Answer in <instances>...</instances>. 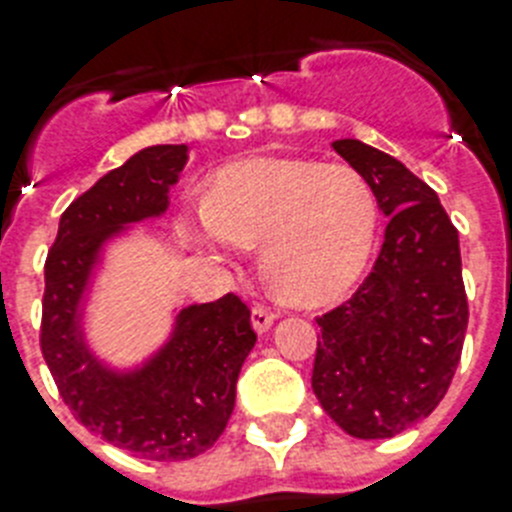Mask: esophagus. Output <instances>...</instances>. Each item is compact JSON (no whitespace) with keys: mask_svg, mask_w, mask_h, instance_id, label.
I'll list each match as a JSON object with an SVG mask.
<instances>
[{"mask_svg":"<svg viewBox=\"0 0 512 512\" xmlns=\"http://www.w3.org/2000/svg\"><path fill=\"white\" fill-rule=\"evenodd\" d=\"M273 320H276V312H273L270 307H265V304H257V307L252 309V325H255L257 333H265V330H270Z\"/></svg>","mask_w":512,"mask_h":512,"instance_id":"esophagus-1","label":"esophagus"}]
</instances>
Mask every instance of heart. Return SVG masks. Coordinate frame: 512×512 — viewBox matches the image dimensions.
<instances>
[{
  "label": "heart",
  "mask_w": 512,
  "mask_h": 512,
  "mask_svg": "<svg viewBox=\"0 0 512 512\" xmlns=\"http://www.w3.org/2000/svg\"><path fill=\"white\" fill-rule=\"evenodd\" d=\"M377 226L380 205L359 171L273 156L223 166L203 208L179 221L210 252L263 247L270 291L294 307L341 299L367 268Z\"/></svg>",
  "instance_id": "obj_1"
}]
</instances>
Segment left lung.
I'll return each mask as SVG.
<instances>
[{
	"label": "left lung",
	"instance_id": "1",
	"mask_svg": "<svg viewBox=\"0 0 512 512\" xmlns=\"http://www.w3.org/2000/svg\"><path fill=\"white\" fill-rule=\"evenodd\" d=\"M333 148L390 221L372 273L349 302L317 317L312 390L343 432L385 440L437 409L461 362L468 299L458 229L401 161L359 140Z\"/></svg>",
	"mask_w": 512,
	"mask_h": 512
}]
</instances>
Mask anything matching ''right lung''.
<instances>
[{
  "mask_svg": "<svg viewBox=\"0 0 512 512\" xmlns=\"http://www.w3.org/2000/svg\"><path fill=\"white\" fill-rule=\"evenodd\" d=\"M187 145H153L101 176L59 218L44 265L41 354L80 424L148 461H187L216 445L229 424L236 380L257 341L236 294L179 312L171 341L132 375H114L80 336V296L101 244L124 223L161 216Z\"/></svg>",
  "mask_w": 512,
  "mask_h": 512,
  "instance_id": "add662e5",
  "label": "right lung"
}]
</instances>
